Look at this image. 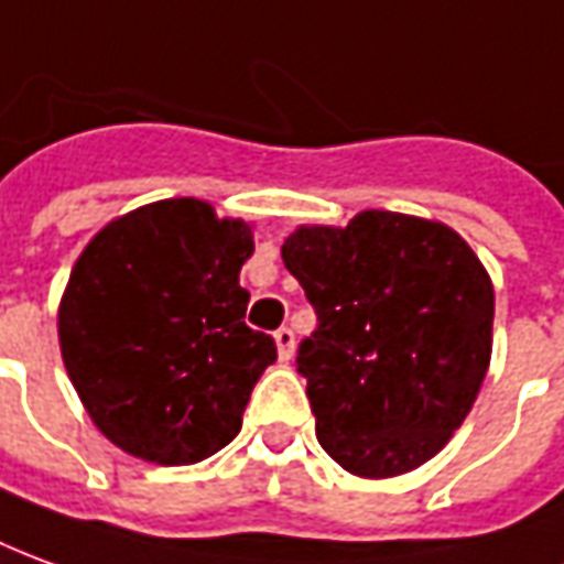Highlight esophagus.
<instances>
[{
    "label": "esophagus",
    "instance_id": "34e87169",
    "mask_svg": "<svg viewBox=\"0 0 564 564\" xmlns=\"http://www.w3.org/2000/svg\"><path fill=\"white\" fill-rule=\"evenodd\" d=\"M274 345H278V357H281V360H290L295 348L293 329H290V326H281V329L274 333Z\"/></svg>",
    "mask_w": 564,
    "mask_h": 564
}]
</instances>
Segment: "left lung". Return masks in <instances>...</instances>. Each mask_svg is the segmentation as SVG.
<instances>
[{"label": "left lung", "mask_w": 564, "mask_h": 564, "mask_svg": "<svg viewBox=\"0 0 564 564\" xmlns=\"http://www.w3.org/2000/svg\"><path fill=\"white\" fill-rule=\"evenodd\" d=\"M281 256L317 311L299 372L323 452L364 479L431 460L491 360L495 286L470 243L436 219L364 210L299 226Z\"/></svg>", "instance_id": "1"}]
</instances>
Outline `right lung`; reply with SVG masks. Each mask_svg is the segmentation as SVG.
Listing matches in <instances>:
<instances>
[{
  "label": "right lung",
  "instance_id": "obj_1",
  "mask_svg": "<svg viewBox=\"0 0 564 564\" xmlns=\"http://www.w3.org/2000/svg\"><path fill=\"white\" fill-rule=\"evenodd\" d=\"M253 228L207 200L167 198L104 226L57 311L66 376L90 421L133 458L180 467L241 431L274 338L243 323Z\"/></svg>",
  "mask_w": 564,
  "mask_h": 564
}]
</instances>
